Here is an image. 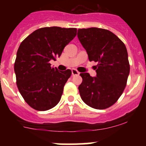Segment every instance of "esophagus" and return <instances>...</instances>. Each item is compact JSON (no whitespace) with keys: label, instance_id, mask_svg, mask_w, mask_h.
Listing matches in <instances>:
<instances>
[{"label":"esophagus","instance_id":"obj_1","mask_svg":"<svg viewBox=\"0 0 146 146\" xmlns=\"http://www.w3.org/2000/svg\"><path fill=\"white\" fill-rule=\"evenodd\" d=\"M79 74H80V73H79L78 71H77L76 70H75V69H73V70H72V75H73V76H78Z\"/></svg>","mask_w":146,"mask_h":146}]
</instances>
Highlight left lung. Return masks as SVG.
I'll use <instances>...</instances> for the list:
<instances>
[{
	"label": "left lung",
	"mask_w": 146,
	"mask_h": 146,
	"mask_svg": "<svg viewBox=\"0 0 146 146\" xmlns=\"http://www.w3.org/2000/svg\"><path fill=\"white\" fill-rule=\"evenodd\" d=\"M78 37L89 61L98 63L96 77L80 74L81 99L94 109L108 108L120 98L126 85L130 66L126 46L114 33L101 28L78 29Z\"/></svg>",
	"instance_id": "8db88e82"
}]
</instances>
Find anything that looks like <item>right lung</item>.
Masks as SVG:
<instances>
[{"instance_id":"right-lung-1","label":"right lung","mask_w":146,"mask_h":146,"mask_svg":"<svg viewBox=\"0 0 146 146\" xmlns=\"http://www.w3.org/2000/svg\"><path fill=\"white\" fill-rule=\"evenodd\" d=\"M76 34V28L43 27L20 44L14 65L17 85L26 102L35 110L46 111L59 102L72 72L51 67L49 61L60 57Z\"/></svg>"}]
</instances>
